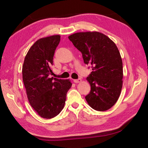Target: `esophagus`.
<instances>
[{"instance_id":"34e87169","label":"esophagus","mask_w":148,"mask_h":148,"mask_svg":"<svg viewBox=\"0 0 148 148\" xmlns=\"http://www.w3.org/2000/svg\"><path fill=\"white\" fill-rule=\"evenodd\" d=\"M82 82V79L81 78H78V79H74V82L75 83H80V82Z\"/></svg>"}]
</instances>
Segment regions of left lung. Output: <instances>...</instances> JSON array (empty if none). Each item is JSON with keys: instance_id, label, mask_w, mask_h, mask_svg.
I'll return each mask as SVG.
<instances>
[{"instance_id": "left-lung-1", "label": "left lung", "mask_w": 148, "mask_h": 148, "mask_svg": "<svg viewBox=\"0 0 148 148\" xmlns=\"http://www.w3.org/2000/svg\"><path fill=\"white\" fill-rule=\"evenodd\" d=\"M69 39L92 70L87 77L91 85L87 103L97 111L110 109L118 100L123 84V62L116 45L99 32H77Z\"/></svg>"}]
</instances>
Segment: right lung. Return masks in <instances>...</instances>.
Segmentation results:
<instances>
[{"mask_svg": "<svg viewBox=\"0 0 148 148\" xmlns=\"http://www.w3.org/2000/svg\"><path fill=\"white\" fill-rule=\"evenodd\" d=\"M59 35L37 40L25 56L23 80L30 104L40 116L51 119L63 109L66 93L72 86L69 79L51 77V66Z\"/></svg>", "mask_w": 148, "mask_h": 148, "instance_id": "1", "label": "right lung"}]
</instances>
